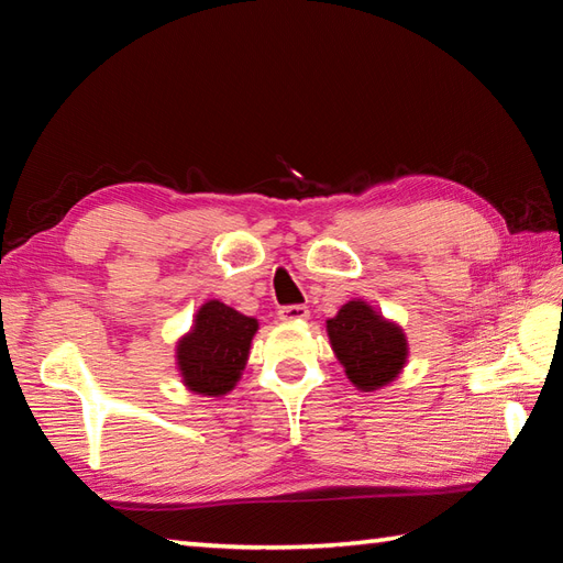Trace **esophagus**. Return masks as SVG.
<instances>
[{
  "instance_id": "34e87169",
  "label": "esophagus",
  "mask_w": 563,
  "mask_h": 563,
  "mask_svg": "<svg viewBox=\"0 0 563 563\" xmlns=\"http://www.w3.org/2000/svg\"><path fill=\"white\" fill-rule=\"evenodd\" d=\"M278 317L283 321H302L309 317V309L305 305H285L278 309Z\"/></svg>"
}]
</instances>
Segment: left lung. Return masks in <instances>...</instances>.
<instances>
[{
  "mask_svg": "<svg viewBox=\"0 0 563 563\" xmlns=\"http://www.w3.org/2000/svg\"><path fill=\"white\" fill-rule=\"evenodd\" d=\"M327 329L345 375L363 391L387 385L406 363L401 329L377 317L365 302L343 305Z\"/></svg>",
  "mask_w": 563,
  "mask_h": 563,
  "instance_id": "1",
  "label": "left lung"
}]
</instances>
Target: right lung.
<instances>
[{
  "label": "right lung",
  "instance_id": "add662e5",
  "mask_svg": "<svg viewBox=\"0 0 563 563\" xmlns=\"http://www.w3.org/2000/svg\"><path fill=\"white\" fill-rule=\"evenodd\" d=\"M256 329V319L218 300L202 305L194 331L178 343V367L186 385L208 397L230 391L246 365Z\"/></svg>",
  "mask_w": 563,
  "mask_h": 563
}]
</instances>
